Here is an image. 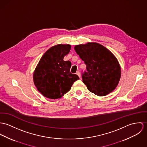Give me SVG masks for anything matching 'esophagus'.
<instances>
[{"label":"esophagus","instance_id":"obj_1","mask_svg":"<svg viewBox=\"0 0 147 147\" xmlns=\"http://www.w3.org/2000/svg\"><path fill=\"white\" fill-rule=\"evenodd\" d=\"M76 74L78 75V76L80 78H81V73H80V71H77V73H76Z\"/></svg>","mask_w":147,"mask_h":147}]
</instances>
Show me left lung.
<instances>
[{"label": "left lung", "mask_w": 147, "mask_h": 147, "mask_svg": "<svg viewBox=\"0 0 147 147\" xmlns=\"http://www.w3.org/2000/svg\"><path fill=\"white\" fill-rule=\"evenodd\" d=\"M74 49L86 65L82 81L88 90L99 96H105L117 86L121 78V67L114 55L98 43L77 45Z\"/></svg>", "instance_id": "left-lung-1"}]
</instances>
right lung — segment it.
Here are the masks:
<instances>
[{
	"label": "right lung",
	"instance_id": "add662e5",
	"mask_svg": "<svg viewBox=\"0 0 147 147\" xmlns=\"http://www.w3.org/2000/svg\"><path fill=\"white\" fill-rule=\"evenodd\" d=\"M70 49V45H57L48 49L40 59L33 74V81L45 97L61 98L80 79L77 75L70 73L71 62L63 60Z\"/></svg>",
	"mask_w": 147,
	"mask_h": 147
}]
</instances>
